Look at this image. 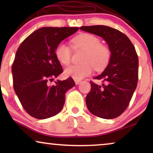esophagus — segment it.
<instances>
[{
    "label": "esophagus",
    "mask_w": 153,
    "mask_h": 153,
    "mask_svg": "<svg viewBox=\"0 0 153 153\" xmlns=\"http://www.w3.org/2000/svg\"><path fill=\"white\" fill-rule=\"evenodd\" d=\"M74 82H75V83H76V85H78V84H79V83L81 82V80H76V79H74Z\"/></svg>",
    "instance_id": "esophagus-1"
}]
</instances>
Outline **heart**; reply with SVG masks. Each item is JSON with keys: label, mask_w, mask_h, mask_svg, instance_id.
Wrapping results in <instances>:
<instances>
[{"label": "heart", "mask_w": 153, "mask_h": 153, "mask_svg": "<svg viewBox=\"0 0 153 153\" xmlns=\"http://www.w3.org/2000/svg\"><path fill=\"white\" fill-rule=\"evenodd\" d=\"M75 48L84 50L85 53L83 58L84 63L72 65L65 69L64 74L76 80H81L91 75L95 68L97 70H104L107 66L111 59V50L107 46L101 45L100 39L89 33H83L72 39ZM55 55L60 63L67 65L70 62V48L64 42L57 45Z\"/></svg>", "instance_id": "1"}]
</instances>
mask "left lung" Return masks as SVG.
Returning a JSON list of instances; mask_svg holds the SVG:
<instances>
[{
    "mask_svg": "<svg viewBox=\"0 0 153 153\" xmlns=\"http://www.w3.org/2000/svg\"><path fill=\"white\" fill-rule=\"evenodd\" d=\"M81 30L101 37L111 50V59L103 72L91 81V89L85 98L89 111L104 119L117 118L129 105L137 85L139 59L135 48L125 34L106 26H82Z\"/></svg>",
    "mask_w": 153,
    "mask_h": 153,
    "instance_id": "8db88e82",
    "label": "left lung"
}]
</instances>
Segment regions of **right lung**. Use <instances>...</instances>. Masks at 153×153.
<instances>
[{
	"instance_id": "1",
	"label": "right lung",
	"mask_w": 153,
	"mask_h": 153,
	"mask_svg": "<svg viewBox=\"0 0 153 153\" xmlns=\"http://www.w3.org/2000/svg\"><path fill=\"white\" fill-rule=\"evenodd\" d=\"M78 30V27H43L31 33L18 48L12 67L14 90L30 116L49 118L63 108L65 93L74 86V80H57L53 85L49 81L62 72L55 55L56 47Z\"/></svg>"
}]
</instances>
